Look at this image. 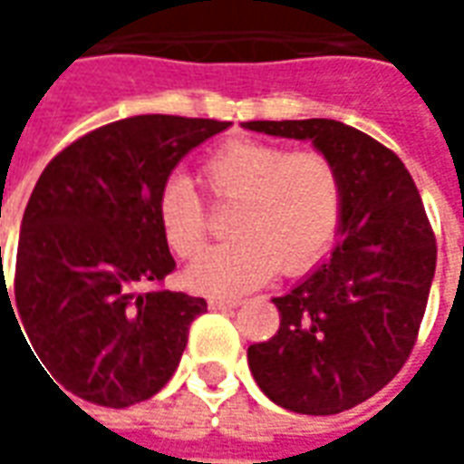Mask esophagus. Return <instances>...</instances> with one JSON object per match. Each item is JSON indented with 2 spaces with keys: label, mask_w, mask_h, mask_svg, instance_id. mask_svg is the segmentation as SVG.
Instances as JSON below:
<instances>
[{
  "label": "esophagus",
  "mask_w": 464,
  "mask_h": 464,
  "mask_svg": "<svg viewBox=\"0 0 464 464\" xmlns=\"http://www.w3.org/2000/svg\"><path fill=\"white\" fill-rule=\"evenodd\" d=\"M238 305H241L238 298H211L208 301L211 311H231V308H238Z\"/></svg>",
  "instance_id": "esophagus-1"
}]
</instances>
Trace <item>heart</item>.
Returning <instances> with one entry per match:
<instances>
[{
  "label": "heart",
  "mask_w": 464,
  "mask_h": 464,
  "mask_svg": "<svg viewBox=\"0 0 464 464\" xmlns=\"http://www.w3.org/2000/svg\"><path fill=\"white\" fill-rule=\"evenodd\" d=\"M216 201L233 203L231 241L188 266L186 283L206 295H241L276 268L301 273L328 248L341 216V176L318 151L288 153L261 141H231L201 166ZM159 221L173 253L191 258L203 248L206 213L188 179H171L159 198Z\"/></svg>",
  "instance_id": "obj_1"
}]
</instances>
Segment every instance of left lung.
<instances>
[{
    "label": "left lung",
    "instance_id": "obj_1",
    "mask_svg": "<svg viewBox=\"0 0 464 464\" xmlns=\"http://www.w3.org/2000/svg\"><path fill=\"white\" fill-rule=\"evenodd\" d=\"M241 126L311 141L341 176L331 256L273 298L281 328L248 348L253 378L276 405L338 415L372 398L405 365L435 278V236L405 163L368 133L335 119Z\"/></svg>",
    "mask_w": 464,
    "mask_h": 464
}]
</instances>
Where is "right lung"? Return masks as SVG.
Instances as JSON below:
<instances>
[{"label": "right lung", "instance_id": "add662e5", "mask_svg": "<svg viewBox=\"0 0 464 464\" xmlns=\"http://www.w3.org/2000/svg\"><path fill=\"white\" fill-rule=\"evenodd\" d=\"M228 126L131 116L66 146L39 176L19 228L12 291L2 271L0 305L5 298L12 315L17 311L24 343L64 395L129 408L156 395L179 368L206 301L136 285L176 268L159 221L169 176Z\"/></svg>", "mask_w": 464, "mask_h": 464}]
</instances>
